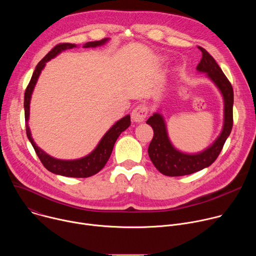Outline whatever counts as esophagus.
<instances>
[{
    "mask_svg": "<svg viewBox=\"0 0 256 256\" xmlns=\"http://www.w3.org/2000/svg\"><path fill=\"white\" fill-rule=\"evenodd\" d=\"M148 114V107H146L144 105H140L136 107L132 112V120L134 122H142L146 116Z\"/></svg>",
    "mask_w": 256,
    "mask_h": 256,
    "instance_id": "34e87169",
    "label": "esophagus"
}]
</instances>
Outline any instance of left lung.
<instances>
[{"mask_svg":"<svg viewBox=\"0 0 256 256\" xmlns=\"http://www.w3.org/2000/svg\"><path fill=\"white\" fill-rule=\"evenodd\" d=\"M198 48L202 50V56L196 66V70L206 74L223 97V128L220 134L208 147L198 153H186L174 147L168 136L166 122L159 112L160 109H158L147 120V124L154 130V136L150 142L148 153L155 167L167 176L188 175L212 165L222 151L233 126L234 93L232 85L214 58L204 48Z\"/></svg>","mask_w":256,"mask_h":256,"instance_id":"1","label":"left lung"}]
</instances>
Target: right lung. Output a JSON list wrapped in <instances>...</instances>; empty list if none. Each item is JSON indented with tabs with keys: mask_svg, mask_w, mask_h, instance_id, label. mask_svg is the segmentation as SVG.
Returning <instances> with one entry per match:
<instances>
[{
	"mask_svg": "<svg viewBox=\"0 0 256 256\" xmlns=\"http://www.w3.org/2000/svg\"><path fill=\"white\" fill-rule=\"evenodd\" d=\"M109 38H103L98 42H90L83 46L85 48H97L104 46ZM74 48H78L75 44H60L54 46L40 62L36 66L31 80L26 88L25 95H24V110H25V124H26V134L27 138L30 140L31 144L38 154V158L40 159L44 166L50 171L52 173L66 176V177H76V178H85L90 177L96 173H98L106 164L109 157L112 155L114 150V146L120 136V134L124 132L130 126V116L128 114L124 116L122 120H118L110 128H109L104 136L99 140L98 144L95 149L89 153L88 155L79 158V159H72V160H62L54 158L48 153H46L42 148H40L38 144L34 142V140L31 134V130L28 124L29 114H30V101L33 90L35 88L36 83L42 74V70L44 68L46 62L52 58H54L58 56L62 52L66 50H70Z\"/></svg>",
	"mask_w": 256,
	"mask_h": 256,
	"instance_id": "right-lung-1",
	"label": "right lung"
}]
</instances>
